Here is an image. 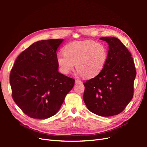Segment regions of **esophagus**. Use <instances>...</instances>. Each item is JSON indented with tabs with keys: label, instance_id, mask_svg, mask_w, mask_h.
Returning <instances> with one entry per match:
<instances>
[{
	"label": "esophagus",
	"instance_id": "esophagus-1",
	"mask_svg": "<svg viewBox=\"0 0 147 147\" xmlns=\"http://www.w3.org/2000/svg\"><path fill=\"white\" fill-rule=\"evenodd\" d=\"M75 83H82V82L80 80H75Z\"/></svg>",
	"mask_w": 147,
	"mask_h": 147
}]
</instances>
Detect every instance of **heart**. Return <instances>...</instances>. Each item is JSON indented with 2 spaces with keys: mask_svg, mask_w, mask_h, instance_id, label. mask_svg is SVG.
Wrapping results in <instances>:
<instances>
[{
  "mask_svg": "<svg viewBox=\"0 0 147 147\" xmlns=\"http://www.w3.org/2000/svg\"><path fill=\"white\" fill-rule=\"evenodd\" d=\"M63 53L56 56L60 72L69 74L75 65L78 74L86 78L99 75L108 58L107 49L104 44L90 40L70 42L64 47Z\"/></svg>",
  "mask_w": 147,
  "mask_h": 147,
  "instance_id": "1",
  "label": "heart"
}]
</instances>
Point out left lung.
<instances>
[{
    "mask_svg": "<svg viewBox=\"0 0 147 147\" xmlns=\"http://www.w3.org/2000/svg\"><path fill=\"white\" fill-rule=\"evenodd\" d=\"M100 39L109 44L107 61L99 75L83 83V100L92 113L112 117L121 113L132 99L136 70L131 53L118 38Z\"/></svg>",
    "mask_w": 147,
    "mask_h": 147,
    "instance_id": "8db88e82",
    "label": "left lung"
}]
</instances>
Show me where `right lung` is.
Listing matches in <instances>:
<instances>
[{"mask_svg": "<svg viewBox=\"0 0 147 147\" xmlns=\"http://www.w3.org/2000/svg\"><path fill=\"white\" fill-rule=\"evenodd\" d=\"M63 40L34 43L18 56L11 70L13 99L29 117L46 119L55 115L74 87L75 80L58 72L56 51Z\"/></svg>", "mask_w": 147, "mask_h": 147, "instance_id": "right-lung-1", "label": "right lung"}]
</instances>
